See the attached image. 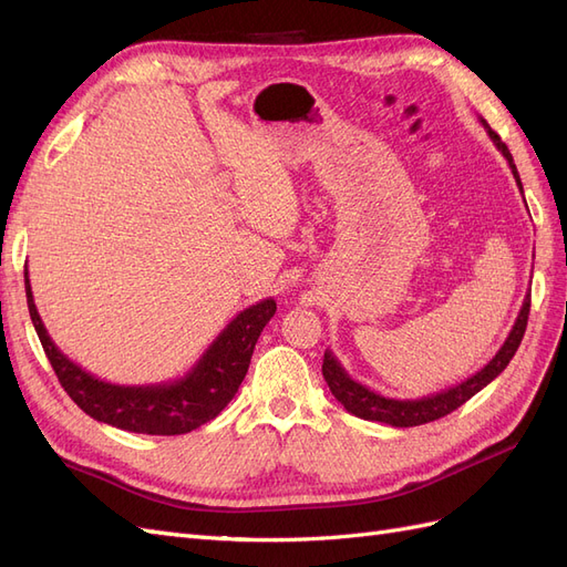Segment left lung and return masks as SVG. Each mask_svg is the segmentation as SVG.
<instances>
[{
  "label": "left lung",
  "instance_id": "left-lung-1",
  "mask_svg": "<svg viewBox=\"0 0 567 567\" xmlns=\"http://www.w3.org/2000/svg\"><path fill=\"white\" fill-rule=\"evenodd\" d=\"M480 123H483L485 132L489 134L492 144L502 151V156L506 158L513 179H516L520 194H523V182L520 175L516 169V163H513L511 151L506 148V144L502 142V136L496 134L483 117H480ZM527 205V203H525ZM527 315H529V293L523 300L520 312L516 317V323H513V329L508 333V338L504 340V346L499 348L489 362L475 371L471 379L461 381L452 388H444L440 392L433 394H425V398L419 400H398V398H385V394L375 392L362 383H357L352 375L342 369V364L338 362V357L326 350L323 352V364H321V373H323V381L329 383V390L333 392V398L346 406L350 414L364 419V421H379L392 427H411V425H423V423H431L437 421L442 416L452 414L454 409H458L463 402H468L473 394H477L485 385H489L496 375H499L508 362L516 354L520 340L525 336V326H527Z\"/></svg>",
  "mask_w": 567,
  "mask_h": 567
}]
</instances>
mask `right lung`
Returning a JSON list of instances; mask_svg holds the SVG:
<instances>
[{"label":"right lung","instance_id":"add662e5","mask_svg":"<svg viewBox=\"0 0 567 567\" xmlns=\"http://www.w3.org/2000/svg\"><path fill=\"white\" fill-rule=\"evenodd\" d=\"M25 296L49 364L54 367L59 383L71 400L94 421L144 435H184L213 421L244 383L255 342L277 312L274 298L246 307L221 329L213 346L182 379L153 385H117L96 379L56 348L40 319L28 271Z\"/></svg>","mask_w":567,"mask_h":567}]
</instances>
